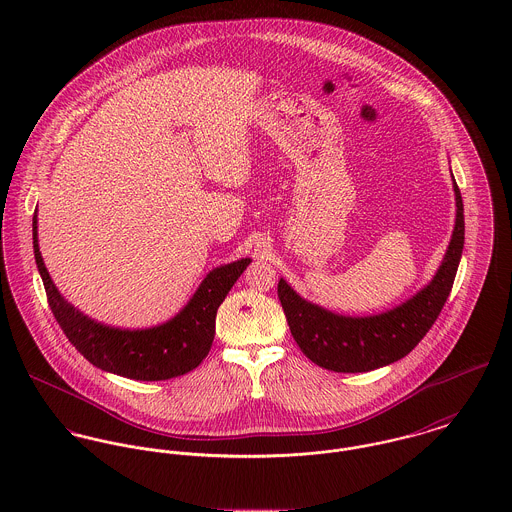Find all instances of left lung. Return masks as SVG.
Returning <instances> with one entry per match:
<instances>
[{"label": "left lung", "mask_w": 512, "mask_h": 512, "mask_svg": "<svg viewBox=\"0 0 512 512\" xmlns=\"http://www.w3.org/2000/svg\"><path fill=\"white\" fill-rule=\"evenodd\" d=\"M453 191L455 226L445 256L432 282L404 303L378 315H339L303 299L280 280L278 297L290 331L309 361L335 372H368L404 359L424 339L451 292L465 242L463 201L455 179Z\"/></svg>", "instance_id": "8db88e82"}]
</instances>
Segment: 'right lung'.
<instances>
[{
    "label": "right lung",
    "mask_w": 512,
    "mask_h": 512,
    "mask_svg": "<svg viewBox=\"0 0 512 512\" xmlns=\"http://www.w3.org/2000/svg\"><path fill=\"white\" fill-rule=\"evenodd\" d=\"M33 250L51 311L74 349L88 363L134 380H169L201 365L215 339L217 309L252 262L242 258L211 270L187 305L169 321L149 329H118L90 319L57 290L39 252L37 211Z\"/></svg>",
    "instance_id": "add662e5"
}]
</instances>
